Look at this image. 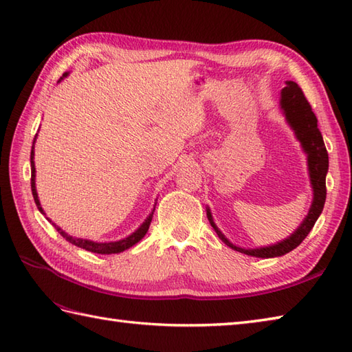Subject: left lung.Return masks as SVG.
I'll use <instances>...</instances> for the list:
<instances>
[{"label":"left lung","mask_w":352,"mask_h":352,"mask_svg":"<svg viewBox=\"0 0 352 352\" xmlns=\"http://www.w3.org/2000/svg\"><path fill=\"white\" fill-rule=\"evenodd\" d=\"M280 109L289 126L295 133V138L300 140L302 151L307 155V168L310 177V186L313 190V199L307 216L302 219L301 226L298 227L289 237L276 242L274 245L260 246V248H242L231 243L228 239L222 234V231L216 226L210 208H206L207 218L210 221V226L219 236L221 241L230 246L231 250L239 251L246 256L258 257V258H272L281 257L284 254L290 252L300 245L307 234L311 231L315 222L324 210L325 198H327V188L325 178L328 172V153L324 144L322 134L318 129V119L311 111L309 101L295 81H286V87L281 91L280 96Z\"/></svg>","instance_id":"left-lung-1"}]
</instances>
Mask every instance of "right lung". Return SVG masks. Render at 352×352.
<instances>
[{"instance_id":"add662e5","label":"right lung","mask_w":352,"mask_h":352,"mask_svg":"<svg viewBox=\"0 0 352 352\" xmlns=\"http://www.w3.org/2000/svg\"><path fill=\"white\" fill-rule=\"evenodd\" d=\"M69 72H65L63 77L60 80H63L65 77H68ZM58 80V81H60ZM36 138H37V133L34 136V140H33V146H32V154H30V163H32V192H33V198H34V203L37 206V208H39V212L42 214H45L43 208L41 206V201H39V197H37V190H36V168H34V142H36ZM154 210H155V206L153 207L151 213H149L146 216V219L140 223V227L133 231V233L130 236H126L124 239H121V241H116V242H94V241H89V239H81V237H72L69 236L66 231H63L60 227L56 226L54 222H52L50 218H47L52 226L56 227V230L60 233L66 241H68L69 243L78 246V248H83L86 251H91V252H96V254H118V252H122L125 250L131 248L133 245H136L139 241H142L144 239V236L146 234V231L149 228V223H151L153 221V214H154Z\"/></svg>"}]
</instances>
